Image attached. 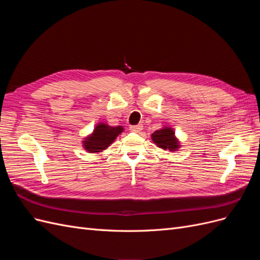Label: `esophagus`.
<instances>
[{
    "label": "esophagus",
    "mask_w": 260,
    "mask_h": 260,
    "mask_svg": "<svg viewBox=\"0 0 260 260\" xmlns=\"http://www.w3.org/2000/svg\"><path fill=\"white\" fill-rule=\"evenodd\" d=\"M142 129H143L142 124H136V125H131V127H130V130L132 132H140Z\"/></svg>",
    "instance_id": "esophagus-1"
}]
</instances>
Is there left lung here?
I'll use <instances>...</instances> for the list:
<instances>
[{
	"instance_id": "8db88e82",
	"label": "left lung",
	"mask_w": 260,
	"mask_h": 260,
	"mask_svg": "<svg viewBox=\"0 0 260 260\" xmlns=\"http://www.w3.org/2000/svg\"><path fill=\"white\" fill-rule=\"evenodd\" d=\"M152 141L156 146L168 152H177L181 147L179 139L176 137V132L174 128L169 125H164L162 128L156 130L151 135Z\"/></svg>"
}]
</instances>
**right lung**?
Wrapping results in <instances>:
<instances>
[{
    "mask_svg": "<svg viewBox=\"0 0 260 260\" xmlns=\"http://www.w3.org/2000/svg\"><path fill=\"white\" fill-rule=\"evenodd\" d=\"M122 125H109L106 122H99L94 127L89 136L82 140V147L88 153H101L117 139V137L123 132Z\"/></svg>",
    "mask_w": 260,
    "mask_h": 260,
    "instance_id": "right-lung-1",
    "label": "right lung"
}]
</instances>
